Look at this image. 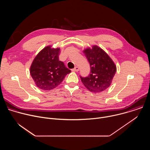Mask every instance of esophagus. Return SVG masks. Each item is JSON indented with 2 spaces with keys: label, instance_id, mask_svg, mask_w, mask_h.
I'll list each match as a JSON object with an SVG mask.
<instances>
[{
  "label": "esophagus",
  "instance_id": "34e87169",
  "mask_svg": "<svg viewBox=\"0 0 150 150\" xmlns=\"http://www.w3.org/2000/svg\"><path fill=\"white\" fill-rule=\"evenodd\" d=\"M79 68L78 67H75V68H74V69H72V71L77 72V71H79Z\"/></svg>",
  "mask_w": 150,
  "mask_h": 150
}]
</instances>
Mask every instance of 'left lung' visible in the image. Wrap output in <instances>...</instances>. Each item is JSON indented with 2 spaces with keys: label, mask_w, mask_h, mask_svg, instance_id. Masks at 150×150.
I'll use <instances>...</instances> for the list:
<instances>
[{
  "label": "left lung",
  "mask_w": 150,
  "mask_h": 150,
  "mask_svg": "<svg viewBox=\"0 0 150 150\" xmlns=\"http://www.w3.org/2000/svg\"><path fill=\"white\" fill-rule=\"evenodd\" d=\"M91 68L87 77L80 76L83 84L93 93H100L109 87L116 72V66L110 56L97 46L83 51Z\"/></svg>",
  "instance_id": "left-lung-1"
}]
</instances>
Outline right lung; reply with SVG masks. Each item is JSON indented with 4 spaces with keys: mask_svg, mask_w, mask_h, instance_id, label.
Returning <instances> with one entry per match:
<instances>
[{
    "mask_svg": "<svg viewBox=\"0 0 150 150\" xmlns=\"http://www.w3.org/2000/svg\"><path fill=\"white\" fill-rule=\"evenodd\" d=\"M60 48L48 46L41 50L33 60L30 74L37 86L43 90L55 88L71 70L59 60Z\"/></svg>",
    "mask_w": 150,
    "mask_h": 150,
    "instance_id": "right-lung-1",
    "label": "right lung"
}]
</instances>
